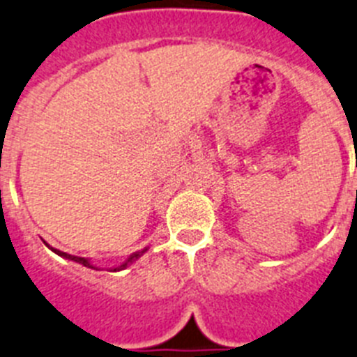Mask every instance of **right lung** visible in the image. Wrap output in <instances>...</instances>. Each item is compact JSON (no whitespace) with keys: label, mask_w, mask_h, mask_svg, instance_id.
Wrapping results in <instances>:
<instances>
[{"label":"right lung","mask_w":357,"mask_h":357,"mask_svg":"<svg viewBox=\"0 0 357 357\" xmlns=\"http://www.w3.org/2000/svg\"><path fill=\"white\" fill-rule=\"evenodd\" d=\"M50 248H52V247H50ZM146 250H149V247H145V248H143V250H137V252L130 254V256H128L127 259H125V261L121 263V265H119V266H114V268H110V271H112V272H116V271H123V268H127V266H128V265H132V263L136 261V259H139V257H142L143 254L146 252ZM52 252H56V254H58V256L65 257V259H70V261H76V263H79V265L86 266V268H94V271H101V268H98V266H96V265H92V261H91V259H89V257L72 256V254L61 252V250H58V248H52Z\"/></svg>","instance_id":"1"}]
</instances>
